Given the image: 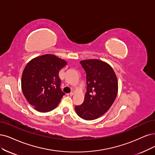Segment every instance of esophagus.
Segmentation results:
<instances>
[{
  "mask_svg": "<svg viewBox=\"0 0 155 155\" xmlns=\"http://www.w3.org/2000/svg\"><path fill=\"white\" fill-rule=\"evenodd\" d=\"M67 95H68V96H72L73 95V93H68V94H67Z\"/></svg>",
  "mask_w": 155,
  "mask_h": 155,
  "instance_id": "esophagus-1",
  "label": "esophagus"
}]
</instances>
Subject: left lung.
<instances>
[{"instance_id":"1","label":"left lung","mask_w":155,"mask_h":155,"mask_svg":"<svg viewBox=\"0 0 155 155\" xmlns=\"http://www.w3.org/2000/svg\"><path fill=\"white\" fill-rule=\"evenodd\" d=\"M86 73L87 92L83 104L75 106L77 115L85 120H94L110 108L118 91V83L112 68L98 59L81 61Z\"/></svg>"}]
</instances>
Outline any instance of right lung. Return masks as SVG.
Instances as JSON below:
<instances>
[{
	"label": "right lung",
	"mask_w": 155,
	"mask_h": 155,
	"mask_svg": "<svg viewBox=\"0 0 155 155\" xmlns=\"http://www.w3.org/2000/svg\"><path fill=\"white\" fill-rule=\"evenodd\" d=\"M67 64L52 54H45L27 63L21 77V89L26 100L39 112L54 110L65 94L61 89L59 72Z\"/></svg>",
	"instance_id": "obj_1"
}]
</instances>
